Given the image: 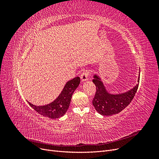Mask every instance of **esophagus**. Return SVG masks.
Here are the masks:
<instances>
[{"instance_id":"1","label":"esophagus","mask_w":159,"mask_h":159,"mask_svg":"<svg viewBox=\"0 0 159 159\" xmlns=\"http://www.w3.org/2000/svg\"><path fill=\"white\" fill-rule=\"evenodd\" d=\"M89 71L88 70H84L82 72H81V74L80 75V78L82 81H85L88 80V76L89 75Z\"/></svg>"}]
</instances>
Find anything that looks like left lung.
<instances>
[{"mask_svg": "<svg viewBox=\"0 0 159 159\" xmlns=\"http://www.w3.org/2000/svg\"><path fill=\"white\" fill-rule=\"evenodd\" d=\"M92 80L96 87V92L92 103L95 110L102 115H111L121 112L127 107L134 98L139 87L138 84L127 92L122 94L111 95L107 92L104 85L98 75H94Z\"/></svg>", "mask_w": 159, "mask_h": 159, "instance_id": "obj_1", "label": "left lung"}]
</instances>
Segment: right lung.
<instances>
[{
	"label": "right lung",
	"instance_id": "obj_1",
	"mask_svg": "<svg viewBox=\"0 0 159 159\" xmlns=\"http://www.w3.org/2000/svg\"><path fill=\"white\" fill-rule=\"evenodd\" d=\"M80 83V77H76L66 83L64 88L62 90L57 98L52 103L44 105V106H36L28 102L36 111L44 117L51 119L61 117L66 113L70 103L71 96L75 89L78 87Z\"/></svg>",
	"mask_w": 159,
	"mask_h": 159
}]
</instances>
